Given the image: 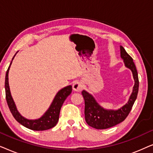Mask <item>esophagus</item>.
<instances>
[{
    "label": "esophagus",
    "mask_w": 153,
    "mask_h": 153,
    "mask_svg": "<svg viewBox=\"0 0 153 153\" xmlns=\"http://www.w3.org/2000/svg\"><path fill=\"white\" fill-rule=\"evenodd\" d=\"M83 83L81 82H79V81H76V82L72 85L73 91L76 92L81 91V90L83 89Z\"/></svg>",
    "instance_id": "obj_1"
}]
</instances>
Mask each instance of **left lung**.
Returning a JSON list of instances; mask_svg holds the SVG:
<instances>
[{
	"label": "left lung",
	"instance_id": "left-lung-1",
	"mask_svg": "<svg viewBox=\"0 0 153 153\" xmlns=\"http://www.w3.org/2000/svg\"><path fill=\"white\" fill-rule=\"evenodd\" d=\"M120 57L123 60L125 66L132 72L134 80L132 93L125 105L118 109L113 110L106 109L102 107L91 93L83 90L82 95L85 101V120L87 124L93 128L97 129H107L123 122L128 116L137 97L139 82L137 68L132 58L127 53L123 47L120 46Z\"/></svg>",
	"mask_w": 153,
	"mask_h": 153
}]
</instances>
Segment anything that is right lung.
I'll return each mask as SVG.
<instances>
[{
  "instance_id": "right-lung-1",
  "label": "right lung",
  "mask_w": 153,
  "mask_h": 153,
  "mask_svg": "<svg viewBox=\"0 0 153 153\" xmlns=\"http://www.w3.org/2000/svg\"><path fill=\"white\" fill-rule=\"evenodd\" d=\"M16 53L14 56V57L12 58V61L10 62V65L5 74V88L6 100H7V105L9 106L10 111H11L14 118L16 119V120L18 123H19L21 125H22L23 126L27 127V128L35 131H43L51 129L54 126H56V125L57 124L58 119H59L60 108H61L62 104H63L65 100H66V98L72 93V85H68V86L60 89L56 93L49 108L46 111V112L40 118L35 119V120H30V119L26 118L25 117L22 116L17 110L15 102H14L13 98L12 97L9 85L8 74H9V70L10 66L12 65V60H13L14 56H16Z\"/></svg>"
}]
</instances>
